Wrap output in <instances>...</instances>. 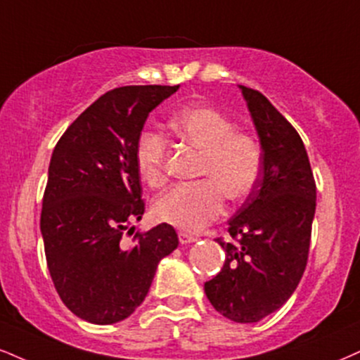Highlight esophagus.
<instances>
[{
    "label": "esophagus",
    "mask_w": 360,
    "mask_h": 360,
    "mask_svg": "<svg viewBox=\"0 0 360 360\" xmlns=\"http://www.w3.org/2000/svg\"><path fill=\"white\" fill-rule=\"evenodd\" d=\"M196 241V238L193 235H189V233L186 231H179V243L181 245H189V243H194Z\"/></svg>",
    "instance_id": "1"
}]
</instances>
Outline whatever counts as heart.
<instances>
[{
	"mask_svg": "<svg viewBox=\"0 0 360 360\" xmlns=\"http://www.w3.org/2000/svg\"><path fill=\"white\" fill-rule=\"evenodd\" d=\"M171 129L181 141L201 150L199 176L210 179L176 184L154 201L159 221L183 231H199L224 211L223 193L238 201L257 188L263 166L262 146L253 136L235 131V122L210 105L184 109L171 119ZM166 139L144 131L137 141L136 162L147 184L164 179Z\"/></svg>",
	"mask_w": 360,
	"mask_h": 360,
	"instance_id": "obj_1",
	"label": "heart"
}]
</instances>
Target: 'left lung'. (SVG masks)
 <instances>
[{"instance_id":"obj_1","label":"left lung","mask_w":360,"mask_h":360,"mask_svg":"<svg viewBox=\"0 0 360 360\" xmlns=\"http://www.w3.org/2000/svg\"><path fill=\"white\" fill-rule=\"evenodd\" d=\"M238 86L257 129L263 166L257 188L228 221L236 243L218 238L226 258L205 292L223 317L253 323L278 310L304 275L317 189L292 124L258 90Z\"/></svg>"}]
</instances>
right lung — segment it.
I'll list each match as a JSON object with an SVG mask.
<instances>
[{"mask_svg": "<svg viewBox=\"0 0 360 360\" xmlns=\"http://www.w3.org/2000/svg\"><path fill=\"white\" fill-rule=\"evenodd\" d=\"M177 89L110 90L77 117L51 154L40 219L46 265L63 304L90 323L127 319L144 302L159 262L179 245L167 223L124 243L129 224L144 214L137 141L149 112Z\"/></svg>", "mask_w": 360, "mask_h": 360, "instance_id": "right-lung-1", "label": "right lung"}]
</instances>
